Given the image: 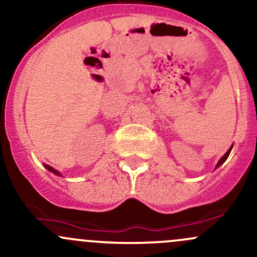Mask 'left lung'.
Returning <instances> with one entry per match:
<instances>
[{
    "label": "left lung",
    "mask_w": 257,
    "mask_h": 257,
    "mask_svg": "<svg viewBox=\"0 0 257 257\" xmlns=\"http://www.w3.org/2000/svg\"><path fill=\"white\" fill-rule=\"evenodd\" d=\"M231 149H233V145H231V147H230V148H229V150H228V151H226V153H225V154H224V156H221V158H220V160H219V161H218L217 166H215V169H217V167H219V166H220V165H221V164H223V163H224V161H225V160H226V159H228V156H229V154H230V151H231Z\"/></svg>",
    "instance_id": "left-lung-1"
}]
</instances>
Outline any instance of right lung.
<instances>
[{"label": "right lung", "instance_id": "1", "mask_svg": "<svg viewBox=\"0 0 257 257\" xmlns=\"http://www.w3.org/2000/svg\"><path fill=\"white\" fill-rule=\"evenodd\" d=\"M44 166H45V167H47V169H48V170H49V171H50V172H53V174L58 175V176H61V175H60V174H59V172H58V171H56V170H54V167H51V166H49V165H44Z\"/></svg>", "mask_w": 257, "mask_h": 257}]
</instances>
